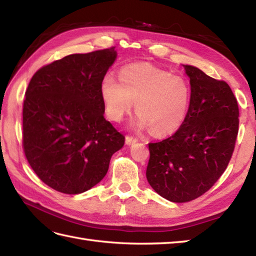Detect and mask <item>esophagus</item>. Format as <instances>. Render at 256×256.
I'll return each instance as SVG.
<instances>
[{
  "label": "esophagus",
  "instance_id": "obj_1",
  "mask_svg": "<svg viewBox=\"0 0 256 256\" xmlns=\"http://www.w3.org/2000/svg\"><path fill=\"white\" fill-rule=\"evenodd\" d=\"M138 140V138H135V136H132V135H126V138H125V142H126L128 145L136 143Z\"/></svg>",
  "mask_w": 256,
  "mask_h": 256
}]
</instances>
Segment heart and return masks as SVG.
<instances>
[{"label": "heart", "mask_w": 256, "mask_h": 256, "mask_svg": "<svg viewBox=\"0 0 256 256\" xmlns=\"http://www.w3.org/2000/svg\"><path fill=\"white\" fill-rule=\"evenodd\" d=\"M100 90L108 118L121 121L135 102L136 124L150 128L155 135L176 132L186 120L192 100V84L184 76L172 74L148 64L123 67L118 80L106 74Z\"/></svg>", "instance_id": "b5f03b06"}]
</instances>
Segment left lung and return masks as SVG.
Returning <instances> with one entry per match:
<instances>
[{"mask_svg": "<svg viewBox=\"0 0 256 256\" xmlns=\"http://www.w3.org/2000/svg\"><path fill=\"white\" fill-rule=\"evenodd\" d=\"M192 100L175 134L150 143L146 178L155 192L172 202L202 196L226 170L238 132L236 98L226 81L184 64Z\"/></svg>", "mask_w": 256, "mask_h": 256, "instance_id": "left-lung-1", "label": "left lung"}]
</instances>
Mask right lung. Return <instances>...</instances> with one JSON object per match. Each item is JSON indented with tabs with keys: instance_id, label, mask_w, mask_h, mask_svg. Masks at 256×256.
Returning <instances> with one entry per match:
<instances>
[{
	"instance_id": "1",
	"label": "right lung",
	"mask_w": 256,
	"mask_h": 256,
	"mask_svg": "<svg viewBox=\"0 0 256 256\" xmlns=\"http://www.w3.org/2000/svg\"><path fill=\"white\" fill-rule=\"evenodd\" d=\"M116 47L74 54L38 69L25 92L23 150L38 178L77 194L100 182L125 136L104 118L101 80Z\"/></svg>"
}]
</instances>
